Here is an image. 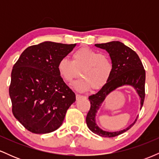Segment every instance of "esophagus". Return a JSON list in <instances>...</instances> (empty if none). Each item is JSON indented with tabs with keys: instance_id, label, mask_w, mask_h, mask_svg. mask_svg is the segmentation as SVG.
I'll list each match as a JSON object with an SVG mask.
<instances>
[{
	"instance_id": "34e87169",
	"label": "esophagus",
	"mask_w": 159,
	"mask_h": 159,
	"mask_svg": "<svg viewBox=\"0 0 159 159\" xmlns=\"http://www.w3.org/2000/svg\"><path fill=\"white\" fill-rule=\"evenodd\" d=\"M81 98H87V96H82V95H80V94H76V99L79 100L81 99Z\"/></svg>"
}]
</instances>
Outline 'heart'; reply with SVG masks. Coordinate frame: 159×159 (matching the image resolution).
Listing matches in <instances>:
<instances>
[{
    "label": "heart",
    "instance_id": "1",
    "mask_svg": "<svg viewBox=\"0 0 159 159\" xmlns=\"http://www.w3.org/2000/svg\"><path fill=\"white\" fill-rule=\"evenodd\" d=\"M113 69L110 56L85 47L72 53V61L63 57L57 63L58 72L67 83L73 81L80 73L81 78L73 84L74 88L80 92H86L91 87L101 89L109 81Z\"/></svg>",
    "mask_w": 159,
    "mask_h": 159
}]
</instances>
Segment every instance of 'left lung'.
Listing matches in <instances>:
<instances>
[{"label":"left lung","instance_id":"8db88e82","mask_svg":"<svg viewBox=\"0 0 159 159\" xmlns=\"http://www.w3.org/2000/svg\"><path fill=\"white\" fill-rule=\"evenodd\" d=\"M95 46L106 50L114 64L112 75L107 84L96 93L89 96L90 108L86 117V123L90 131L98 135L112 138L123 134L131 129L137 121L129 125L126 129L119 132H106L98 126L96 123V115L102 103L110 93L118 87L130 85L135 89L140 98V108L143 105L145 98L146 72L140 59L132 48L119 41L96 44Z\"/></svg>","mask_w":159,"mask_h":159}]
</instances>
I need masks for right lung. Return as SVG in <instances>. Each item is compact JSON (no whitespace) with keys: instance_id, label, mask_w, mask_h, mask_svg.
<instances>
[{"instance_id":"obj_1","label":"right lung","mask_w":159,"mask_h":159,"mask_svg":"<svg viewBox=\"0 0 159 159\" xmlns=\"http://www.w3.org/2000/svg\"><path fill=\"white\" fill-rule=\"evenodd\" d=\"M75 45L48 41L31 45L13 66L9 88L12 114L32 133L57 130L75 102L57 71L58 62Z\"/></svg>"}]
</instances>
